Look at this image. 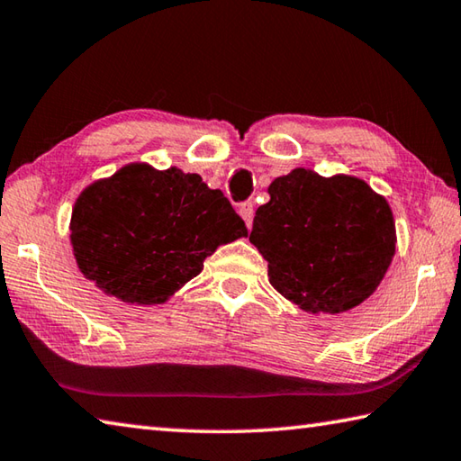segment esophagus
Wrapping results in <instances>:
<instances>
[{"label": "esophagus", "mask_w": 461, "mask_h": 461, "mask_svg": "<svg viewBox=\"0 0 461 461\" xmlns=\"http://www.w3.org/2000/svg\"><path fill=\"white\" fill-rule=\"evenodd\" d=\"M238 212H240L241 217H244V221H246V225L249 228V225H252V220H254V203L252 202L240 203L238 205Z\"/></svg>", "instance_id": "esophagus-1"}]
</instances>
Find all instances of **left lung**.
I'll use <instances>...</instances> for the list:
<instances>
[{
    "label": "left lung",
    "mask_w": 461,
    "mask_h": 461,
    "mask_svg": "<svg viewBox=\"0 0 461 461\" xmlns=\"http://www.w3.org/2000/svg\"><path fill=\"white\" fill-rule=\"evenodd\" d=\"M249 241L272 286L306 312L340 314L369 298L395 256V221L383 195L350 175L290 171L267 187Z\"/></svg>",
    "instance_id": "8db88e82"
}]
</instances>
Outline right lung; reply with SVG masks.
<instances>
[{
	"mask_svg": "<svg viewBox=\"0 0 461 461\" xmlns=\"http://www.w3.org/2000/svg\"><path fill=\"white\" fill-rule=\"evenodd\" d=\"M70 231L80 272L129 304L165 303L203 270L217 246L248 236L220 189H209L197 173L147 163H131L82 191Z\"/></svg>",
	"mask_w": 461,
	"mask_h": 461,
	"instance_id": "obj_1",
	"label": "right lung"
}]
</instances>
